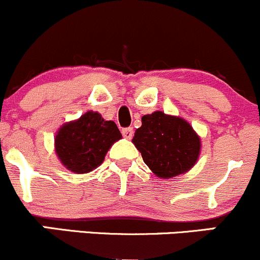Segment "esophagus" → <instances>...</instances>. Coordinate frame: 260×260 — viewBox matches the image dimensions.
<instances>
[{
    "label": "esophagus",
    "mask_w": 260,
    "mask_h": 260,
    "mask_svg": "<svg viewBox=\"0 0 260 260\" xmlns=\"http://www.w3.org/2000/svg\"><path fill=\"white\" fill-rule=\"evenodd\" d=\"M122 136H123L126 139L132 138V137H133V128L132 127L123 128V129H122Z\"/></svg>",
    "instance_id": "obj_1"
}]
</instances>
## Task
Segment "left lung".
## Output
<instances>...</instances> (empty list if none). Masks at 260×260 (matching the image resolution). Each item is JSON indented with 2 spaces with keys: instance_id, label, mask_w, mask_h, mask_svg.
Wrapping results in <instances>:
<instances>
[{
  "instance_id": "obj_1",
  "label": "left lung",
  "mask_w": 260,
  "mask_h": 260,
  "mask_svg": "<svg viewBox=\"0 0 260 260\" xmlns=\"http://www.w3.org/2000/svg\"><path fill=\"white\" fill-rule=\"evenodd\" d=\"M133 144L147 166L160 178L186 174L201 154V138L183 118L155 111L142 117Z\"/></svg>"
}]
</instances>
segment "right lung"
Instances as JSON below:
<instances>
[{
  "mask_svg": "<svg viewBox=\"0 0 260 260\" xmlns=\"http://www.w3.org/2000/svg\"><path fill=\"white\" fill-rule=\"evenodd\" d=\"M122 138L113 121L88 111L78 120L64 123L55 137V151L66 169L88 174L103 164L112 144Z\"/></svg>",
  "mask_w": 260,
  "mask_h": 260,
  "instance_id": "obj_1",
  "label": "right lung"
}]
</instances>
